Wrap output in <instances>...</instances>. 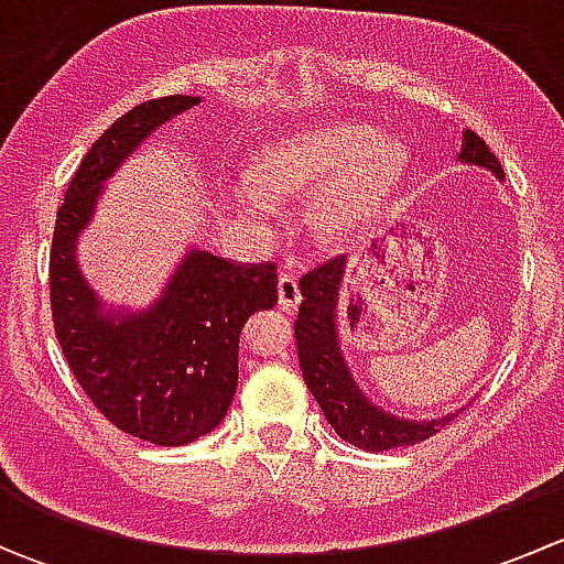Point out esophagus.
Here are the masks:
<instances>
[{
	"mask_svg": "<svg viewBox=\"0 0 564 564\" xmlns=\"http://www.w3.org/2000/svg\"><path fill=\"white\" fill-rule=\"evenodd\" d=\"M278 300H281L283 311H294L300 305V300H303L300 283L292 272H283V275L278 278Z\"/></svg>",
	"mask_w": 564,
	"mask_h": 564,
	"instance_id": "1",
	"label": "esophagus"
}]
</instances>
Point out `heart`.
I'll use <instances>...</instances> for the list:
<instances>
[{"label": "heart", "mask_w": 564, "mask_h": 564, "mask_svg": "<svg viewBox=\"0 0 564 564\" xmlns=\"http://www.w3.org/2000/svg\"><path fill=\"white\" fill-rule=\"evenodd\" d=\"M403 166L395 141L377 139L362 124H324L272 139L250 158L254 191L246 202L264 207V196L294 198L327 187L314 207V226L327 240L360 229L388 198Z\"/></svg>", "instance_id": "1"}]
</instances>
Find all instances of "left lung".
Segmentation results:
<instances>
[{
  "label": "left lung",
  "mask_w": 564,
  "mask_h": 564,
  "mask_svg": "<svg viewBox=\"0 0 564 564\" xmlns=\"http://www.w3.org/2000/svg\"><path fill=\"white\" fill-rule=\"evenodd\" d=\"M460 161L486 166L488 172L505 180L502 163L497 161V155L488 150V144L475 130H464ZM344 267L346 256H333L300 278L303 303H300L297 322H294V338H297V357L305 384L314 392L316 403L322 406L324 417L333 425L335 434L349 445L362 447L368 453L417 445V442L429 440L436 431L445 429L453 414L442 420H425V423L398 420L368 403L362 392L355 388L344 366V357H340L338 333H335V305H338Z\"/></svg>",
  "instance_id": "1"
}]
</instances>
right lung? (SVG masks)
I'll use <instances>...</instances> for the list:
<instances>
[{
    "label": "right lung",
    "mask_w": 564,
    "mask_h": 564,
    "mask_svg": "<svg viewBox=\"0 0 564 564\" xmlns=\"http://www.w3.org/2000/svg\"><path fill=\"white\" fill-rule=\"evenodd\" d=\"M196 104L187 95L147 100L89 147L56 213L48 256L51 316L73 377L108 423L161 447L196 442L226 417L242 324L278 303V267L193 250L150 311L113 318L100 314L78 272L76 237L93 215L100 182L158 124Z\"/></svg>",
    "instance_id": "1"
}]
</instances>
